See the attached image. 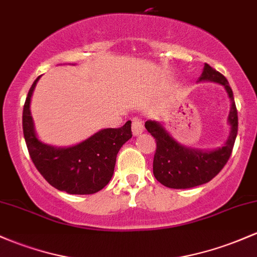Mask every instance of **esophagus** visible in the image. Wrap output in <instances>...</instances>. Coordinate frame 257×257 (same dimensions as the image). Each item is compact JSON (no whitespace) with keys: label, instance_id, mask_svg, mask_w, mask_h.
Masks as SVG:
<instances>
[{"label":"esophagus","instance_id":"obj_1","mask_svg":"<svg viewBox=\"0 0 257 257\" xmlns=\"http://www.w3.org/2000/svg\"><path fill=\"white\" fill-rule=\"evenodd\" d=\"M132 132H133V135L134 137H137V135H140L144 132V124L142 120H138L135 119L133 124H132Z\"/></svg>","mask_w":257,"mask_h":257}]
</instances>
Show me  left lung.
<instances>
[{
    "label": "left lung",
    "mask_w": 257,
    "mask_h": 257,
    "mask_svg": "<svg viewBox=\"0 0 257 257\" xmlns=\"http://www.w3.org/2000/svg\"><path fill=\"white\" fill-rule=\"evenodd\" d=\"M211 81L222 85L230 101L227 123L229 134L221 148L212 150L193 149L180 144L159 120H146V131L157 144L154 157V176L161 184L172 189H189L210 182L221 172L232 154L238 133V112L234 102L233 91L228 80L219 72L205 63L197 83Z\"/></svg>",
    "instance_id": "obj_1"
}]
</instances>
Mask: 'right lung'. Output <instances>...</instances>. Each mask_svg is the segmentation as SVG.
<instances>
[{
	"instance_id": "obj_1",
	"label": "right lung",
	"mask_w": 257,
	"mask_h": 257,
	"mask_svg": "<svg viewBox=\"0 0 257 257\" xmlns=\"http://www.w3.org/2000/svg\"><path fill=\"white\" fill-rule=\"evenodd\" d=\"M40 78L33 83L23 108L24 139L34 165L58 190L75 195L97 193L113 176L118 151L132 138V122L128 120L118 129H100L72 146L45 144L38 137L30 111L33 92Z\"/></svg>"
}]
</instances>
